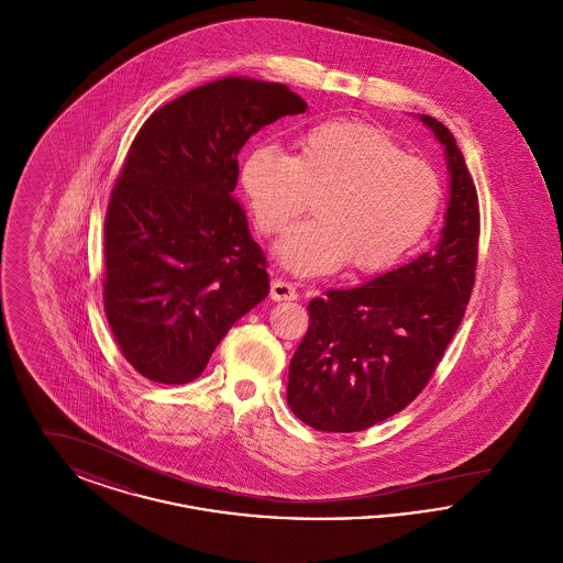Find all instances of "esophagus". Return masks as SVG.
Returning <instances> with one entry per match:
<instances>
[{"mask_svg": "<svg viewBox=\"0 0 563 563\" xmlns=\"http://www.w3.org/2000/svg\"><path fill=\"white\" fill-rule=\"evenodd\" d=\"M269 297L274 301H291L297 297L294 285L289 280H283V278H276L269 287Z\"/></svg>", "mask_w": 563, "mask_h": 563, "instance_id": "esophagus-1", "label": "esophagus"}]
</instances>
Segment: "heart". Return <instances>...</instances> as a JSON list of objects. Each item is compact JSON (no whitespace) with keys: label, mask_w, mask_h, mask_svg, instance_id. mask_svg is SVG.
Wrapping results in <instances>:
<instances>
[{"label":"heart","mask_w":563,"mask_h":563,"mask_svg":"<svg viewBox=\"0 0 563 563\" xmlns=\"http://www.w3.org/2000/svg\"><path fill=\"white\" fill-rule=\"evenodd\" d=\"M241 184L264 236L287 230L317 197L319 217L295 225L278 244L297 274H324L350 262L363 274L395 268L429 234L443 181L429 161L358 120H324L297 136L295 156L255 145Z\"/></svg>","instance_id":"1"}]
</instances>
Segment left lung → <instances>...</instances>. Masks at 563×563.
I'll return each mask as SVG.
<instances>
[{
    "instance_id": "1",
    "label": "left lung",
    "mask_w": 563,
    "mask_h": 563,
    "mask_svg": "<svg viewBox=\"0 0 563 563\" xmlns=\"http://www.w3.org/2000/svg\"><path fill=\"white\" fill-rule=\"evenodd\" d=\"M445 145L452 175L439 242L418 260L308 303L310 324L289 365L287 402L322 432H358L399 413L430 382L475 287L479 198L454 134L420 115Z\"/></svg>"
}]
</instances>
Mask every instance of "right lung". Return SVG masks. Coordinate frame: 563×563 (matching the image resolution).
Instances as JSON below:
<instances>
[{
	"instance_id": "add662e5",
	"label": "right lung",
	"mask_w": 563,
	"mask_h": 563,
	"mask_svg": "<svg viewBox=\"0 0 563 563\" xmlns=\"http://www.w3.org/2000/svg\"><path fill=\"white\" fill-rule=\"evenodd\" d=\"M306 103L285 84L223 78L156 109L131 143L106 214L103 306L143 377L186 384L269 291L234 198L251 134Z\"/></svg>"
}]
</instances>
